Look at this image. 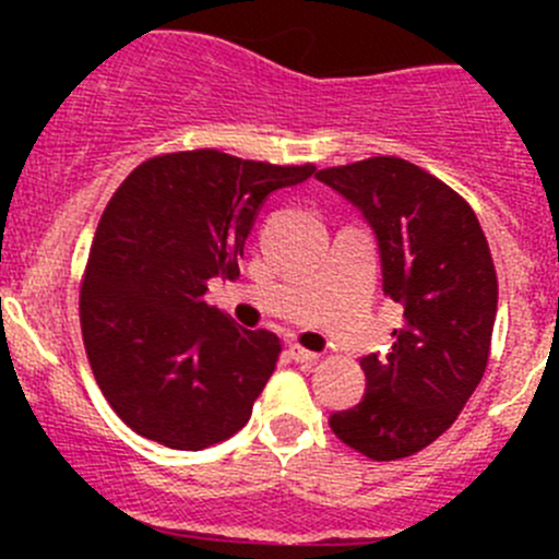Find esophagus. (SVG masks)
Here are the masks:
<instances>
[{
	"instance_id": "obj_1",
	"label": "esophagus",
	"mask_w": 559,
	"mask_h": 559,
	"mask_svg": "<svg viewBox=\"0 0 559 559\" xmlns=\"http://www.w3.org/2000/svg\"><path fill=\"white\" fill-rule=\"evenodd\" d=\"M289 354H292V359H295V362H306V365L319 362V354L311 352V348L300 346V343H292V346H289Z\"/></svg>"
}]
</instances>
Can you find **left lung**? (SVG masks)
Listing matches in <instances>:
<instances>
[{"mask_svg": "<svg viewBox=\"0 0 559 559\" xmlns=\"http://www.w3.org/2000/svg\"><path fill=\"white\" fill-rule=\"evenodd\" d=\"M316 178L368 218L384 295L403 306L392 352L359 359L362 403L332 414L330 427L370 460H403L454 425L487 370L498 313L492 253L473 207L411 162L373 156Z\"/></svg>", "mask_w": 559, "mask_h": 559, "instance_id": "8db88e82", "label": "left lung"}]
</instances>
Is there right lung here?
Returning a JSON list of instances; mask_svg holds the SVG:
<instances>
[{
  "instance_id": "1",
  "label": "right lung",
  "mask_w": 559,
  "mask_h": 559,
  "mask_svg": "<svg viewBox=\"0 0 559 559\" xmlns=\"http://www.w3.org/2000/svg\"><path fill=\"white\" fill-rule=\"evenodd\" d=\"M316 173L213 148L143 162L107 202L81 286L88 365L138 436L180 452L233 438L281 354L207 306V281L238 275L267 194Z\"/></svg>"
}]
</instances>
